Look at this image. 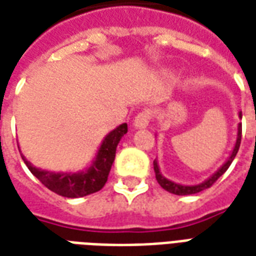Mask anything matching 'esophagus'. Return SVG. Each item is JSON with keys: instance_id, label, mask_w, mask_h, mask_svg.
Returning <instances> with one entry per match:
<instances>
[{"instance_id": "34e87169", "label": "esophagus", "mask_w": 256, "mask_h": 256, "mask_svg": "<svg viewBox=\"0 0 256 256\" xmlns=\"http://www.w3.org/2000/svg\"><path fill=\"white\" fill-rule=\"evenodd\" d=\"M150 118H152V114L150 111H142L140 112L134 119V128H148V124L150 122Z\"/></svg>"}]
</instances>
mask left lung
Here are the masks:
<instances>
[{
    "instance_id": "obj_1",
    "label": "left lung",
    "mask_w": 256,
    "mask_h": 256,
    "mask_svg": "<svg viewBox=\"0 0 256 256\" xmlns=\"http://www.w3.org/2000/svg\"><path fill=\"white\" fill-rule=\"evenodd\" d=\"M239 116L242 118V112H239ZM240 141H242V123L238 124V137H236V142H234V146L232 149V152L229 154V157L226 158V162L220 166L218 170L213 174L212 176H209L208 179H205L204 182H200L198 184H190V186H186V184H179V183H175V182L166 179V176L162 175L160 172V166H158V162H157V158L153 162V168H154V172H156V179L158 182V184L166 190L168 192H172L175 196H191V194H196V192H200V191L209 188L213 183H214L220 176L222 175L226 170L229 168V166L232 164L234 158L238 154V150H239Z\"/></svg>"
}]
</instances>
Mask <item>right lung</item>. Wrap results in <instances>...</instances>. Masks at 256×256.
<instances>
[{"label":"right lung","mask_w":256,"mask_h":256,"mask_svg":"<svg viewBox=\"0 0 256 256\" xmlns=\"http://www.w3.org/2000/svg\"><path fill=\"white\" fill-rule=\"evenodd\" d=\"M126 133H128V123H122L118 128H114L112 132H110L104 137L103 142L100 145L90 166L77 172H52L42 170L28 162L20 150V148L18 150L22 154V162H26L32 175L38 178L48 190L66 198H80V196L94 194L103 188L115 160L116 146L120 138Z\"/></svg>","instance_id":"1"}]
</instances>
